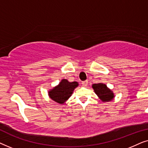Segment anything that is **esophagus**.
I'll return each instance as SVG.
<instances>
[{
    "label": "esophagus",
    "mask_w": 148,
    "mask_h": 148,
    "mask_svg": "<svg viewBox=\"0 0 148 148\" xmlns=\"http://www.w3.org/2000/svg\"><path fill=\"white\" fill-rule=\"evenodd\" d=\"M82 84H83V86H86L87 85H88V81H84V82H82Z\"/></svg>",
    "instance_id": "1"
}]
</instances>
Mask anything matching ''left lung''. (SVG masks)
<instances>
[{
    "mask_svg": "<svg viewBox=\"0 0 148 148\" xmlns=\"http://www.w3.org/2000/svg\"><path fill=\"white\" fill-rule=\"evenodd\" d=\"M93 89L98 96L103 102H108L114 98V94L111 90L107 88L106 86L103 84H93Z\"/></svg>",
    "mask_w": 148,
    "mask_h": 148,
    "instance_id": "1",
    "label": "left lung"
}]
</instances>
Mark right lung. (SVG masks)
<instances>
[{
  "label": "right lung",
  "mask_w": 148,
  "mask_h": 148,
  "mask_svg": "<svg viewBox=\"0 0 148 148\" xmlns=\"http://www.w3.org/2000/svg\"><path fill=\"white\" fill-rule=\"evenodd\" d=\"M77 86V82H69L66 79H62L58 86L50 91L49 96L50 98L56 102L63 104L67 99L70 98L74 89Z\"/></svg>",
  "instance_id": "obj_1"
}]
</instances>
